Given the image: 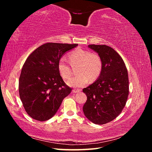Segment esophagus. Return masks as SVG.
I'll return each mask as SVG.
<instances>
[{"label":"esophagus","instance_id":"esophagus-1","mask_svg":"<svg viewBox=\"0 0 152 152\" xmlns=\"http://www.w3.org/2000/svg\"><path fill=\"white\" fill-rule=\"evenodd\" d=\"M72 91L74 93H79L80 91V89H73Z\"/></svg>","mask_w":152,"mask_h":152}]
</instances>
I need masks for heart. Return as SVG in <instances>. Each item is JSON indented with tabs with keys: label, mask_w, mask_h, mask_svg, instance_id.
<instances>
[{
	"label": "heart",
	"mask_w": 152,
	"mask_h": 152,
	"mask_svg": "<svg viewBox=\"0 0 152 152\" xmlns=\"http://www.w3.org/2000/svg\"><path fill=\"white\" fill-rule=\"evenodd\" d=\"M69 59L72 66H78L76 69V76L70 79L67 84L72 88H82L90 81L98 78L102 69V61L98 54L82 49L72 51ZM58 71L63 79H69L72 75V70L64 58L58 61Z\"/></svg>",
	"instance_id": "obj_1"
}]
</instances>
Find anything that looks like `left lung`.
I'll list each match as a JSON object with an SVG mask.
<instances>
[{
  "mask_svg": "<svg viewBox=\"0 0 152 152\" xmlns=\"http://www.w3.org/2000/svg\"><path fill=\"white\" fill-rule=\"evenodd\" d=\"M101 57L102 69L98 79L83 89L87 101L83 106L86 117L102 125L118 117L125 107L129 95L127 68L121 56L106 45H88Z\"/></svg>",
  "mask_w": 152,
  "mask_h": 152,
  "instance_id": "8db88e82",
  "label": "left lung"
}]
</instances>
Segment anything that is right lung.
I'll return each mask as SVG.
<instances>
[{
	"mask_svg": "<svg viewBox=\"0 0 152 152\" xmlns=\"http://www.w3.org/2000/svg\"><path fill=\"white\" fill-rule=\"evenodd\" d=\"M78 44L46 43L37 48L23 66L19 93L28 115L37 121L48 120L56 114L71 92L58 71L63 55Z\"/></svg>",
	"mask_w": 152,
	"mask_h": 152,
	"instance_id": "obj_1",
	"label": "right lung"
}]
</instances>
